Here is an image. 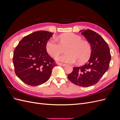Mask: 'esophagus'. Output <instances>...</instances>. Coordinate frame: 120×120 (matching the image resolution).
<instances>
[{"instance_id": "obj_1", "label": "esophagus", "mask_w": 120, "mask_h": 120, "mask_svg": "<svg viewBox=\"0 0 120 120\" xmlns=\"http://www.w3.org/2000/svg\"><path fill=\"white\" fill-rule=\"evenodd\" d=\"M58 65H59V66H63V67H65L67 66V64H61V63H59L58 64Z\"/></svg>"}]
</instances>
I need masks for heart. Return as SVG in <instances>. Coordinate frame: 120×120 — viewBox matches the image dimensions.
Listing matches in <instances>:
<instances>
[{"instance_id":"b5f03b06","label":"heart","mask_w":120,"mask_h":120,"mask_svg":"<svg viewBox=\"0 0 120 120\" xmlns=\"http://www.w3.org/2000/svg\"><path fill=\"white\" fill-rule=\"evenodd\" d=\"M57 39L59 43L54 38L49 39L46 42V49L50 56L56 58L62 52L63 48L67 46V53L57 59L60 62L74 64L78 61V63L82 64L89 59L91 48L88 42L82 41L81 37L68 32L60 35Z\"/></svg>"}]
</instances>
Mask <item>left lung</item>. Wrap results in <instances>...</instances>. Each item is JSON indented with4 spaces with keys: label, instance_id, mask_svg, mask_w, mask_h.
<instances>
[{
    "label": "left lung",
    "instance_id": "8db88e82",
    "mask_svg": "<svg viewBox=\"0 0 120 120\" xmlns=\"http://www.w3.org/2000/svg\"><path fill=\"white\" fill-rule=\"evenodd\" d=\"M79 32L90 44L91 54L88 62L79 67H74L68 77L76 85L89 87L97 83L108 71L111 56L109 47L100 35L90 30H82Z\"/></svg>",
    "mask_w": 120,
    "mask_h": 120
}]
</instances>
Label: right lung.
Instances as JSON below:
<instances>
[{
	"label": "right lung",
	"instance_id": "obj_1",
	"mask_svg": "<svg viewBox=\"0 0 120 120\" xmlns=\"http://www.w3.org/2000/svg\"><path fill=\"white\" fill-rule=\"evenodd\" d=\"M53 33L40 30L24 37L13 52L16 75L26 84L37 86L48 81L56 65L46 52V44Z\"/></svg>",
	"mask_w": 120,
	"mask_h": 120
}]
</instances>
